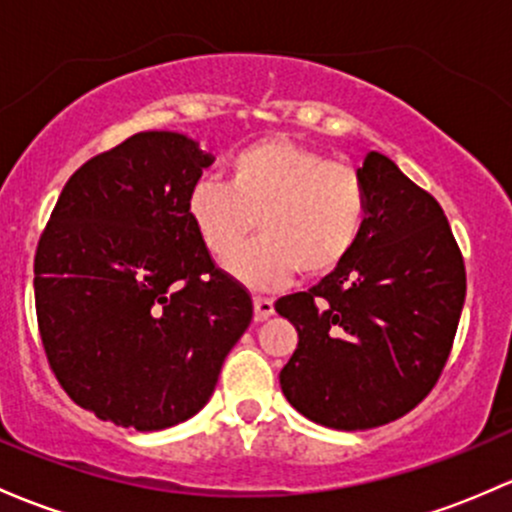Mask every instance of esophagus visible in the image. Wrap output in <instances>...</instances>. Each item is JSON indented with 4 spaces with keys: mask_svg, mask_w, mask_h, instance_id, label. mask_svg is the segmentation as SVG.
<instances>
[{
    "mask_svg": "<svg viewBox=\"0 0 512 512\" xmlns=\"http://www.w3.org/2000/svg\"><path fill=\"white\" fill-rule=\"evenodd\" d=\"M274 314V301L267 297H255V321H265Z\"/></svg>",
    "mask_w": 512,
    "mask_h": 512,
    "instance_id": "esophagus-1",
    "label": "esophagus"
}]
</instances>
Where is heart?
<instances>
[{
  "mask_svg": "<svg viewBox=\"0 0 512 512\" xmlns=\"http://www.w3.org/2000/svg\"><path fill=\"white\" fill-rule=\"evenodd\" d=\"M188 218L213 260L225 262L252 230L262 238L230 270L255 289H277L301 272L324 277L353 252L368 213L363 176L346 161L284 137L235 152L225 181H201L188 193Z\"/></svg>",
  "mask_w": 512,
  "mask_h": 512,
  "instance_id": "1",
  "label": "heart"
}]
</instances>
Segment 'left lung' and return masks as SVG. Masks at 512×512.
Here are the masks:
<instances>
[{
  "label": "left lung",
  "mask_w": 512,
  "mask_h": 512,
  "mask_svg": "<svg viewBox=\"0 0 512 512\" xmlns=\"http://www.w3.org/2000/svg\"><path fill=\"white\" fill-rule=\"evenodd\" d=\"M358 174L368 213L348 260L274 304L299 333L279 373L284 397L343 432L392 422L432 392L466 297L464 257L437 198L385 154L370 152Z\"/></svg>",
  "instance_id": "obj_1"
}]
</instances>
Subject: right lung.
Listing matches in <instances>:
<instances>
[{"instance_id":"add662e5","label":"right lung","mask_w":512,"mask_h":512,"mask_svg":"<svg viewBox=\"0 0 512 512\" xmlns=\"http://www.w3.org/2000/svg\"><path fill=\"white\" fill-rule=\"evenodd\" d=\"M211 161L179 132L132 134L75 171L43 228V351L68 397L102 422H186L250 326V292L215 267L188 218Z\"/></svg>"}]
</instances>
